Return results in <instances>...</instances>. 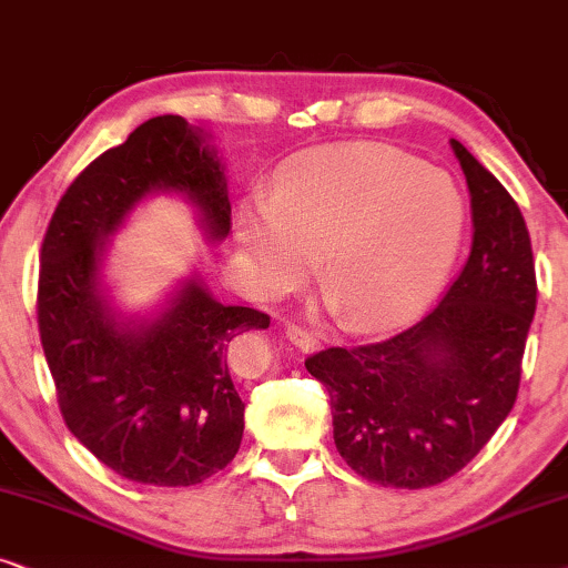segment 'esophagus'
Wrapping results in <instances>:
<instances>
[{
  "instance_id": "34e87169",
  "label": "esophagus",
  "mask_w": 568,
  "mask_h": 568,
  "mask_svg": "<svg viewBox=\"0 0 568 568\" xmlns=\"http://www.w3.org/2000/svg\"><path fill=\"white\" fill-rule=\"evenodd\" d=\"M288 339H291L293 345L298 347L301 353L314 351V347L320 345V339H316L314 332H308V329H304V327H288Z\"/></svg>"
}]
</instances>
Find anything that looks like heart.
I'll return each mask as SVG.
<instances>
[{"mask_svg":"<svg viewBox=\"0 0 568 568\" xmlns=\"http://www.w3.org/2000/svg\"><path fill=\"white\" fill-rule=\"evenodd\" d=\"M465 196L447 171L379 142L293 155L275 192L233 217L239 262L262 298H283L324 264L332 306L361 329L399 327L447 283L463 246Z\"/></svg>","mask_w":568,"mask_h":568,"instance_id":"obj_1","label":"heart"}]
</instances>
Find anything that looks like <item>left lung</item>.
<instances>
[{"mask_svg":"<svg viewBox=\"0 0 568 568\" xmlns=\"http://www.w3.org/2000/svg\"><path fill=\"white\" fill-rule=\"evenodd\" d=\"M473 248L447 296L382 343L306 361L329 392L339 457L361 478L428 488L457 475L511 413L538 283L517 202L463 142Z\"/></svg>","mask_w":568,"mask_h":568,"instance_id":"8db88e82","label":"left lung"}]
</instances>
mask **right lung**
<instances>
[{"mask_svg": "<svg viewBox=\"0 0 568 568\" xmlns=\"http://www.w3.org/2000/svg\"><path fill=\"white\" fill-rule=\"evenodd\" d=\"M223 163L184 116L148 119L72 181L41 246L38 329L67 428L105 467L145 486H196L236 457L244 403L229 347L270 316L225 306L200 272L153 314H124L103 280L109 241L153 194L194 207L210 244L231 231Z\"/></svg>", "mask_w": 568, "mask_h": 568, "instance_id": "add662e5", "label": "right lung"}]
</instances>
